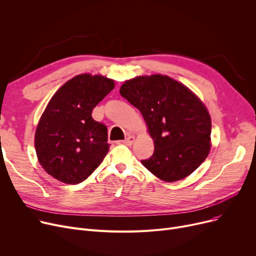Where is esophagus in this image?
<instances>
[{
  "mask_svg": "<svg viewBox=\"0 0 256 256\" xmlns=\"http://www.w3.org/2000/svg\"><path fill=\"white\" fill-rule=\"evenodd\" d=\"M134 141H135V137L134 136H128L126 138V140H124L122 141V143L124 144V145H128V146H130L132 143H134Z\"/></svg>",
  "mask_w": 256,
  "mask_h": 256,
  "instance_id": "34e87169",
  "label": "esophagus"
}]
</instances>
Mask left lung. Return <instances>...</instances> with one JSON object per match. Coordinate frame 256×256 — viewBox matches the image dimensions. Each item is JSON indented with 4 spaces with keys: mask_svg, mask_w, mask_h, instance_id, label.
I'll return each instance as SVG.
<instances>
[{
    "mask_svg": "<svg viewBox=\"0 0 256 256\" xmlns=\"http://www.w3.org/2000/svg\"><path fill=\"white\" fill-rule=\"evenodd\" d=\"M120 94L141 112L154 142V154L141 160L160 180H180L195 171L210 154L212 121L195 94L167 76H136Z\"/></svg>",
    "mask_w": 256,
    "mask_h": 256,
    "instance_id": "left-lung-1",
    "label": "left lung"
}]
</instances>
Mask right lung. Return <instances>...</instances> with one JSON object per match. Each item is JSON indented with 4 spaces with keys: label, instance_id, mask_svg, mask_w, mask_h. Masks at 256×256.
Wrapping results in <instances>:
<instances>
[{
    "label": "right lung",
    "instance_id": "obj_1",
    "mask_svg": "<svg viewBox=\"0 0 256 256\" xmlns=\"http://www.w3.org/2000/svg\"><path fill=\"white\" fill-rule=\"evenodd\" d=\"M115 87L114 80L78 74L59 88L48 102L35 132V150L42 168L62 182L85 180L109 152L106 126L92 110Z\"/></svg>",
    "mask_w": 256,
    "mask_h": 256
}]
</instances>
